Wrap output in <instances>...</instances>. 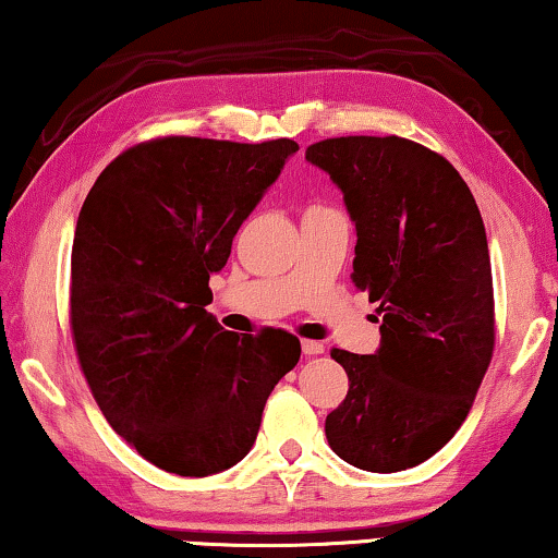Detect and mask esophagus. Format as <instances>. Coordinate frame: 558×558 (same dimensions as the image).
<instances>
[{
	"label": "esophagus",
	"instance_id": "obj_1",
	"mask_svg": "<svg viewBox=\"0 0 558 558\" xmlns=\"http://www.w3.org/2000/svg\"><path fill=\"white\" fill-rule=\"evenodd\" d=\"M302 352L306 354V357H317V354L325 352V344L314 342V339H304V342H302Z\"/></svg>",
	"mask_w": 558,
	"mask_h": 558
}]
</instances>
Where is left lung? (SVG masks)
I'll return each instance as SVG.
<instances>
[{"mask_svg":"<svg viewBox=\"0 0 558 558\" xmlns=\"http://www.w3.org/2000/svg\"><path fill=\"white\" fill-rule=\"evenodd\" d=\"M306 160L342 191L352 281L383 314L375 354L332 350L350 390L327 415L329 448L362 471H405L453 438L494 357L486 226L456 168L420 143L347 135Z\"/></svg>","mask_w":558,"mask_h":558,"instance_id":"1","label":"left lung"}]
</instances>
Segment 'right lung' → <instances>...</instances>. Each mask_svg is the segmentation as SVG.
<instances>
[{
  "instance_id": "1",
  "label": "right lung",
  "mask_w": 558,
  "mask_h": 558,
  "mask_svg": "<svg viewBox=\"0 0 558 558\" xmlns=\"http://www.w3.org/2000/svg\"><path fill=\"white\" fill-rule=\"evenodd\" d=\"M296 150L289 138L138 143L80 208L70 274L80 367L112 430L168 473L236 465L302 354L284 329L239 337L206 312L208 279Z\"/></svg>"
}]
</instances>
